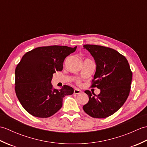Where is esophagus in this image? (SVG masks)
I'll list each match as a JSON object with an SVG mask.
<instances>
[{"label": "esophagus", "instance_id": "esophagus-1", "mask_svg": "<svg viewBox=\"0 0 147 147\" xmlns=\"http://www.w3.org/2000/svg\"><path fill=\"white\" fill-rule=\"evenodd\" d=\"M74 94H80V93H82V91L81 90H78V89H74Z\"/></svg>", "mask_w": 147, "mask_h": 147}]
</instances>
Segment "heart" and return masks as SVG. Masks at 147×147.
<instances>
[{
	"instance_id": "b5f03b06",
	"label": "heart",
	"mask_w": 147,
	"mask_h": 147,
	"mask_svg": "<svg viewBox=\"0 0 147 147\" xmlns=\"http://www.w3.org/2000/svg\"><path fill=\"white\" fill-rule=\"evenodd\" d=\"M76 83V84H77L78 85H79V86L82 85V82H81V81H80V80H77Z\"/></svg>"
}]
</instances>
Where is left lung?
I'll return each instance as SVG.
<instances>
[{"instance_id": "1", "label": "left lung", "mask_w": 147, "mask_h": 147, "mask_svg": "<svg viewBox=\"0 0 147 147\" xmlns=\"http://www.w3.org/2000/svg\"><path fill=\"white\" fill-rule=\"evenodd\" d=\"M83 47L90 52L96 65L91 87L100 89V93L96 95L85 91L89 101L83 109L92 117H107L117 111L128 97L133 73L126 58L115 50L89 44Z\"/></svg>"}]
</instances>
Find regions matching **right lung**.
<instances>
[{
  "mask_svg": "<svg viewBox=\"0 0 147 147\" xmlns=\"http://www.w3.org/2000/svg\"><path fill=\"white\" fill-rule=\"evenodd\" d=\"M76 48L40 47L23 56L15 70V92L22 106L31 115L51 117L62 107L64 96L73 94V88L68 85L60 90L54 88L51 80L56 71L62 70L65 57Z\"/></svg>",
  "mask_w": 147,
  "mask_h": 147,
  "instance_id": "add662e5",
  "label": "right lung"
}]
</instances>
